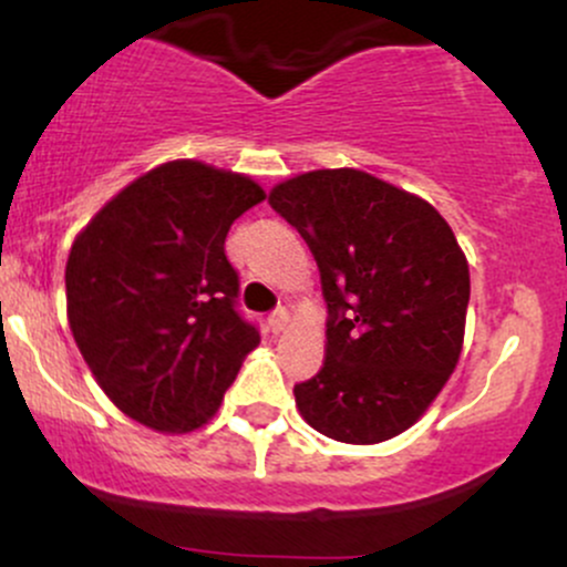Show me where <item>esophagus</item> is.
<instances>
[{"label":"esophagus","instance_id":"esophagus-1","mask_svg":"<svg viewBox=\"0 0 567 567\" xmlns=\"http://www.w3.org/2000/svg\"><path fill=\"white\" fill-rule=\"evenodd\" d=\"M288 324H290V311L288 309H277V311H271V315H269L271 333H285V330H288Z\"/></svg>","mask_w":567,"mask_h":567}]
</instances>
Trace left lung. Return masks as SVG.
<instances>
[{
    "mask_svg": "<svg viewBox=\"0 0 567 567\" xmlns=\"http://www.w3.org/2000/svg\"><path fill=\"white\" fill-rule=\"evenodd\" d=\"M269 205L320 266L324 362L296 383L324 437L375 445L410 429L458 365L470 264L447 220L415 194L338 167L282 181Z\"/></svg>",
    "mask_w": 567,
    "mask_h": 567,
    "instance_id": "8db88e82",
    "label": "left lung"
}]
</instances>
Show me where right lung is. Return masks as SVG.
Wrapping results in <instances>:
<instances>
[{
  "mask_svg": "<svg viewBox=\"0 0 567 567\" xmlns=\"http://www.w3.org/2000/svg\"><path fill=\"white\" fill-rule=\"evenodd\" d=\"M266 199L247 175L197 159L154 167L76 234L66 311L84 362L122 413L167 434L216 415L256 324L237 311L231 224Z\"/></svg>",
  "mask_w": 567,
  "mask_h": 567,
  "instance_id": "obj_1",
  "label": "right lung"
}]
</instances>
